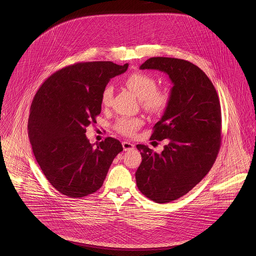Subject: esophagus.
Returning <instances> with one entry per match:
<instances>
[{
	"label": "esophagus",
	"instance_id": "obj_1",
	"mask_svg": "<svg viewBox=\"0 0 256 256\" xmlns=\"http://www.w3.org/2000/svg\"><path fill=\"white\" fill-rule=\"evenodd\" d=\"M122 146H123V148H124V150H134V144H132L131 142H128V141H124V142H122Z\"/></svg>",
	"mask_w": 256,
	"mask_h": 256
}]
</instances>
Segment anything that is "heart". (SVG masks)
Wrapping results in <instances>:
<instances>
[{"mask_svg":"<svg viewBox=\"0 0 256 256\" xmlns=\"http://www.w3.org/2000/svg\"><path fill=\"white\" fill-rule=\"evenodd\" d=\"M125 86L140 98L143 106L150 112H160L164 110L170 100V94L166 88H156V80L152 76L143 72L130 74L124 80ZM113 96L112 86H108L102 94V104L110 106ZM142 124L139 118L122 117L115 124L116 130L126 136L132 135Z\"/></svg>","mask_w":256,"mask_h":256,"instance_id":"1","label":"heart"}]
</instances>
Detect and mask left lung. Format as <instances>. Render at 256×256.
Returning a JSON list of instances; mask_svg holds the SVG:
<instances>
[{"label":"left lung","instance_id":"left-lung-1","mask_svg":"<svg viewBox=\"0 0 256 256\" xmlns=\"http://www.w3.org/2000/svg\"><path fill=\"white\" fill-rule=\"evenodd\" d=\"M141 70L168 74L174 86L150 140H168L160 154L137 145L142 162L135 176L139 190L156 203L188 193L213 166L220 146L222 113L218 94L196 65L182 59L152 57Z\"/></svg>","mask_w":256,"mask_h":256}]
</instances>
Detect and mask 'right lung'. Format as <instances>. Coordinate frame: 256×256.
I'll list each match as a JSON object with an SVG mask.
<instances>
[{"mask_svg":"<svg viewBox=\"0 0 256 256\" xmlns=\"http://www.w3.org/2000/svg\"><path fill=\"white\" fill-rule=\"evenodd\" d=\"M110 61L82 62L50 76L30 106L28 136L37 162L60 193L80 198L104 184L121 143L108 137L96 146L86 136L102 111V94L110 78L126 72Z\"/></svg>","mask_w":256,"mask_h":256,"instance_id":"obj_1","label":"right lung"}]
</instances>
